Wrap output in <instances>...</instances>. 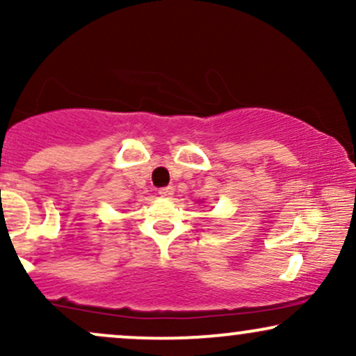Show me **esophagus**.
Returning <instances> with one entry per match:
<instances>
[{
	"label": "esophagus",
	"instance_id": "esophagus-1",
	"mask_svg": "<svg viewBox=\"0 0 356 356\" xmlns=\"http://www.w3.org/2000/svg\"><path fill=\"white\" fill-rule=\"evenodd\" d=\"M159 194H161L162 197H165V199L172 197V194H174V187H170V186H167V187H161V189H159Z\"/></svg>",
	"mask_w": 356,
	"mask_h": 356
}]
</instances>
